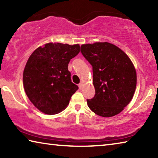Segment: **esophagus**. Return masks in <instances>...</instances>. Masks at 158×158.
Returning a JSON list of instances; mask_svg holds the SVG:
<instances>
[{"instance_id":"esophagus-1","label":"esophagus","mask_w":158,"mask_h":158,"mask_svg":"<svg viewBox=\"0 0 158 158\" xmlns=\"http://www.w3.org/2000/svg\"><path fill=\"white\" fill-rule=\"evenodd\" d=\"M79 87L80 89H82V87H83V82L82 81L79 84Z\"/></svg>"}]
</instances>
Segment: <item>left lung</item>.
Masks as SVG:
<instances>
[{
	"label": "left lung",
	"mask_w": 158,
	"mask_h": 158,
	"mask_svg": "<svg viewBox=\"0 0 158 158\" xmlns=\"http://www.w3.org/2000/svg\"><path fill=\"white\" fill-rule=\"evenodd\" d=\"M81 53L93 67L95 94L87 100L90 110L102 117L121 113L132 100L137 73L126 53L109 42L82 44Z\"/></svg>",
	"instance_id": "left-lung-1"
}]
</instances>
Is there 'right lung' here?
<instances>
[{"instance_id":"1","label":"right lung","mask_w":158,"mask_h":158,"mask_svg":"<svg viewBox=\"0 0 158 158\" xmlns=\"http://www.w3.org/2000/svg\"><path fill=\"white\" fill-rule=\"evenodd\" d=\"M80 52L79 44L47 43L33 52L23 74V87L29 100L49 115L63 111L79 87L71 80L68 64Z\"/></svg>"}]
</instances>
